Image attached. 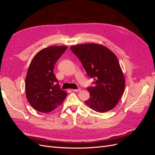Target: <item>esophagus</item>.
<instances>
[{
	"label": "esophagus",
	"instance_id": "esophagus-1",
	"mask_svg": "<svg viewBox=\"0 0 155 155\" xmlns=\"http://www.w3.org/2000/svg\"><path fill=\"white\" fill-rule=\"evenodd\" d=\"M72 91L73 92H79L81 91V88H78V89H72Z\"/></svg>",
	"mask_w": 155,
	"mask_h": 155
}]
</instances>
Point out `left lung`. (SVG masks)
Segmentation results:
<instances>
[{
    "label": "left lung",
    "instance_id": "8db88e82",
    "mask_svg": "<svg viewBox=\"0 0 155 155\" xmlns=\"http://www.w3.org/2000/svg\"><path fill=\"white\" fill-rule=\"evenodd\" d=\"M80 60L94 87H88L90 97L85 104L94 110L105 112L114 109L122 96L125 81L118 60L106 46L82 44L70 47Z\"/></svg>",
    "mask_w": 155,
    "mask_h": 155
}]
</instances>
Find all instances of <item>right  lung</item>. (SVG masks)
I'll list each match as a JSON object with an SVG mask.
<instances>
[{
	"instance_id": "add662e5",
	"label": "right lung",
	"mask_w": 155,
	"mask_h": 155,
	"mask_svg": "<svg viewBox=\"0 0 155 155\" xmlns=\"http://www.w3.org/2000/svg\"><path fill=\"white\" fill-rule=\"evenodd\" d=\"M67 49L66 46H51L40 50L31 60L25 80L26 96L37 111L47 113L54 110L67 95L54 74L55 63Z\"/></svg>"
}]
</instances>
